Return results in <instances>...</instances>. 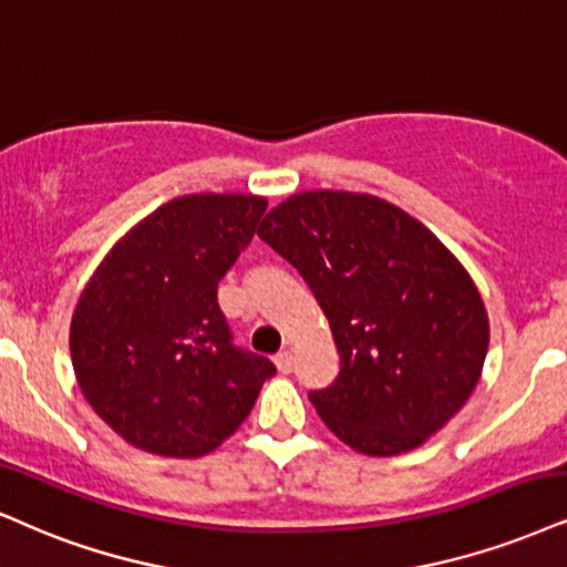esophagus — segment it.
Masks as SVG:
<instances>
[{"instance_id":"obj_1","label":"esophagus","mask_w":567,"mask_h":567,"mask_svg":"<svg viewBox=\"0 0 567 567\" xmlns=\"http://www.w3.org/2000/svg\"><path fill=\"white\" fill-rule=\"evenodd\" d=\"M276 368L281 370V373H291V368H295V354H291V349H284V352L276 354Z\"/></svg>"}]
</instances>
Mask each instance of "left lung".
Listing matches in <instances>:
<instances>
[{"label": "left lung", "instance_id": "8db88e82", "mask_svg": "<svg viewBox=\"0 0 567 567\" xmlns=\"http://www.w3.org/2000/svg\"><path fill=\"white\" fill-rule=\"evenodd\" d=\"M326 312L341 370L312 391L320 421L370 457L421 446L484 370L488 316L463 262L421 220L373 194H291L260 230Z\"/></svg>", "mask_w": 567, "mask_h": 567}]
</instances>
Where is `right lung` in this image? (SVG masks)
I'll use <instances>...</instances> for the list:
<instances>
[{
  "mask_svg": "<svg viewBox=\"0 0 567 567\" xmlns=\"http://www.w3.org/2000/svg\"><path fill=\"white\" fill-rule=\"evenodd\" d=\"M268 202L186 194L138 220L83 286L70 358L96 415L159 457L213 452L276 373L234 347L218 281L255 236Z\"/></svg>",
  "mask_w": 567,
  "mask_h": 567,
  "instance_id": "add662e5",
  "label": "right lung"
}]
</instances>
